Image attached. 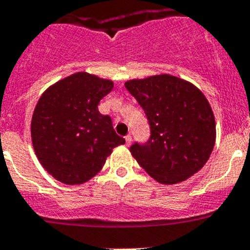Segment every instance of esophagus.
I'll list each match as a JSON object with an SVG mask.
<instances>
[{"label":"esophagus","mask_w":250,"mask_h":250,"mask_svg":"<svg viewBox=\"0 0 250 250\" xmlns=\"http://www.w3.org/2000/svg\"><path fill=\"white\" fill-rule=\"evenodd\" d=\"M125 141H126L127 146H130V144H131V136H130V135L125 136Z\"/></svg>","instance_id":"esophagus-1"}]
</instances>
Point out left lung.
Segmentation results:
<instances>
[{
  "mask_svg": "<svg viewBox=\"0 0 250 250\" xmlns=\"http://www.w3.org/2000/svg\"><path fill=\"white\" fill-rule=\"evenodd\" d=\"M125 87L149 120L146 144L130 147L131 155L158 183L173 185L205 165L215 144V119L210 104L189 81L173 75L134 79Z\"/></svg>",
  "mask_w": 250,
  "mask_h": 250,
  "instance_id": "obj_1",
  "label": "left lung"
}]
</instances>
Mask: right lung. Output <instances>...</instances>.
I'll return each instance as SVG.
<instances>
[{"mask_svg": "<svg viewBox=\"0 0 250 250\" xmlns=\"http://www.w3.org/2000/svg\"><path fill=\"white\" fill-rule=\"evenodd\" d=\"M112 87L111 80L76 72L51 85L37 101L31 121L32 145L43 169L59 182H89L112 149L125 144L111 118L98 109Z\"/></svg>", "mask_w": 250, "mask_h": 250, "instance_id": "obj_1", "label": "right lung"}]
</instances>
